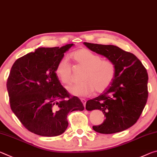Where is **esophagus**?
<instances>
[{
	"label": "esophagus",
	"mask_w": 157,
	"mask_h": 157,
	"mask_svg": "<svg viewBox=\"0 0 157 157\" xmlns=\"http://www.w3.org/2000/svg\"><path fill=\"white\" fill-rule=\"evenodd\" d=\"M81 101H82V103H83V106H84V107H85V109H86V100L85 99H81Z\"/></svg>",
	"instance_id": "obj_1"
}]
</instances>
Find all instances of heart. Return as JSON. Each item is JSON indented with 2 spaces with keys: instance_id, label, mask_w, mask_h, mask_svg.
Returning <instances> with one entry per match:
<instances>
[{
  "instance_id": "1",
  "label": "heart",
  "mask_w": 157,
  "mask_h": 157,
  "mask_svg": "<svg viewBox=\"0 0 157 157\" xmlns=\"http://www.w3.org/2000/svg\"><path fill=\"white\" fill-rule=\"evenodd\" d=\"M70 57L77 65L85 67L81 75L83 81L68 88L69 92L73 95L86 97L94 90L97 93H101L114 80L116 65L113 60L102 59L101 56L86 48L74 51ZM55 72L63 84H70L73 80L72 66L67 58H62L58 62Z\"/></svg>"
}]
</instances>
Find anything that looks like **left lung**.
I'll return each instance as SVG.
<instances>
[{"mask_svg":"<svg viewBox=\"0 0 157 157\" xmlns=\"http://www.w3.org/2000/svg\"><path fill=\"white\" fill-rule=\"evenodd\" d=\"M83 44L89 49L113 60L116 65L111 86L99 97L86 102L87 110L99 109L106 117L101 124L92 128L105 134L129 129L138 121L147 103V70L134 54L116 46Z\"/></svg>","mask_w":157,"mask_h":157,"instance_id":"8db88e82","label":"left lung"}]
</instances>
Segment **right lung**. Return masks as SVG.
I'll list each match as a JSON object with an SVG mask.
<instances>
[{
	"label": "right lung",
	"instance_id": "obj_1",
	"mask_svg": "<svg viewBox=\"0 0 157 157\" xmlns=\"http://www.w3.org/2000/svg\"><path fill=\"white\" fill-rule=\"evenodd\" d=\"M73 44L39 48L18 58L12 67L7 81L10 107L30 132L42 136L60 135L67 128L69 113L84 109L55 72L58 62Z\"/></svg>",
	"mask_w": 157,
	"mask_h": 157
}]
</instances>
